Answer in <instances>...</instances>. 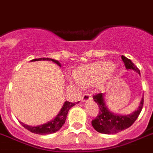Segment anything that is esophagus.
I'll return each mask as SVG.
<instances>
[{
  "mask_svg": "<svg viewBox=\"0 0 153 153\" xmlns=\"http://www.w3.org/2000/svg\"><path fill=\"white\" fill-rule=\"evenodd\" d=\"M81 100H82V102H88L90 100H91V95L88 93L83 94V96L82 97Z\"/></svg>",
  "mask_w": 153,
  "mask_h": 153,
  "instance_id": "esophagus-1",
  "label": "esophagus"
}]
</instances>
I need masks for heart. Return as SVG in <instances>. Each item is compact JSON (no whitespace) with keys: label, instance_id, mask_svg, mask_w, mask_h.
<instances>
[{"label":"heart","instance_id":"obj_1","mask_svg":"<svg viewBox=\"0 0 153 153\" xmlns=\"http://www.w3.org/2000/svg\"><path fill=\"white\" fill-rule=\"evenodd\" d=\"M115 65L109 62H97L84 65L76 71L77 79L82 84L92 87L105 82L111 76Z\"/></svg>","mask_w":153,"mask_h":153}]
</instances>
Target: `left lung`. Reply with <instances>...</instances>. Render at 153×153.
I'll use <instances>...</instances> for the list:
<instances>
[{
	"label": "left lung",
	"mask_w": 153,
	"mask_h": 153,
	"mask_svg": "<svg viewBox=\"0 0 153 153\" xmlns=\"http://www.w3.org/2000/svg\"><path fill=\"white\" fill-rule=\"evenodd\" d=\"M122 59L125 64L126 70L134 71L140 74V70L134 65V63L131 60L124 56H122ZM105 97V94L104 93L97 94L93 97L94 101L98 105L100 111L97 117L91 121V125L93 128L102 134H116L127 129L135 122L143 108V97H142L140 105L136 110L130 114H116L108 108Z\"/></svg>",
	"instance_id": "8db88e82"
}]
</instances>
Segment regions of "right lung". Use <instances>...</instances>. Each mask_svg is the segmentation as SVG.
I'll list each match as a JSON object with an SVG mask.
<instances>
[{"label": "right lung", "mask_w": 153, "mask_h": 153, "mask_svg": "<svg viewBox=\"0 0 153 153\" xmlns=\"http://www.w3.org/2000/svg\"><path fill=\"white\" fill-rule=\"evenodd\" d=\"M37 61H52V62H55L56 64L62 66L61 63L56 60L52 59V58H48V57H40V58H37V59H33L31 60L30 62H37ZM77 103H71L69 101H65L63 105H62V108H61L60 112L57 114L56 117L53 118V119L48 122V123H45V124H42V125L36 126H32L27 125L24 124L22 122H20V123L22 124V126L28 130L32 133L38 134H52V133H55L57 131H59L60 129L62 128V126L64 125V123L65 122L66 117H67V114L70 108L71 107H73L74 105H75Z\"/></svg>", "instance_id": "obj_1"}]
</instances>
